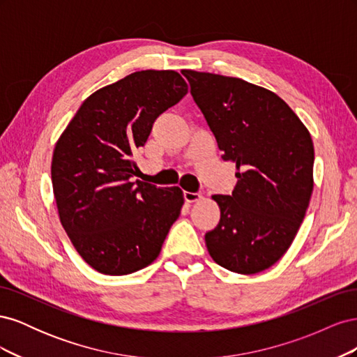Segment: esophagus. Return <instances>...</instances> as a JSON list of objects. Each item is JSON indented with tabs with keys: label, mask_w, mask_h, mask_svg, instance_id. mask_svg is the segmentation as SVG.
I'll return each instance as SVG.
<instances>
[{
	"label": "esophagus",
	"mask_w": 357,
	"mask_h": 357,
	"mask_svg": "<svg viewBox=\"0 0 357 357\" xmlns=\"http://www.w3.org/2000/svg\"><path fill=\"white\" fill-rule=\"evenodd\" d=\"M183 197H185V199L188 202H197L202 198V195L199 192H183Z\"/></svg>",
	"instance_id": "obj_1"
}]
</instances>
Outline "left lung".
Listing matches in <instances>:
<instances>
[{
  "instance_id": "1",
  "label": "left lung",
  "mask_w": 357,
  "mask_h": 357,
  "mask_svg": "<svg viewBox=\"0 0 357 357\" xmlns=\"http://www.w3.org/2000/svg\"><path fill=\"white\" fill-rule=\"evenodd\" d=\"M181 73L238 178L232 195L213 197L220 222L205 234L208 253L232 273H261L287 252L305 218L314 165L311 135L271 91L236 77Z\"/></svg>"
}]
</instances>
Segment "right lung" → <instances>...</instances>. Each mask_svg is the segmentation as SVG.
Masks as SVG:
<instances>
[{
	"label": "right lung",
	"instance_id": "right-lung-1",
	"mask_svg": "<svg viewBox=\"0 0 357 357\" xmlns=\"http://www.w3.org/2000/svg\"><path fill=\"white\" fill-rule=\"evenodd\" d=\"M188 93L176 71H137L86 98L53 150L61 223L98 273L125 275L158 257L180 215L183 192L131 178L134 150L156 119Z\"/></svg>",
	"mask_w": 357,
	"mask_h": 357
}]
</instances>
